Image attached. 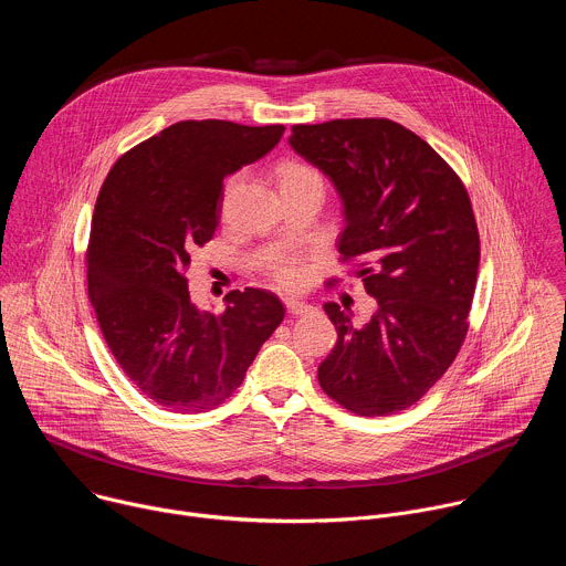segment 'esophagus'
I'll return each mask as SVG.
<instances>
[{
	"label": "esophagus",
	"mask_w": 566,
	"mask_h": 566,
	"mask_svg": "<svg viewBox=\"0 0 566 566\" xmlns=\"http://www.w3.org/2000/svg\"><path fill=\"white\" fill-rule=\"evenodd\" d=\"M286 308H289L293 315H308V313L315 311L308 302H302V300H295V297H289V300H286Z\"/></svg>",
	"instance_id": "obj_1"
}]
</instances>
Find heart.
Returning <instances> with one entry per match:
<instances>
[{
  "instance_id": "obj_1",
  "label": "heart",
  "mask_w": 566,
  "mask_h": 566,
  "mask_svg": "<svg viewBox=\"0 0 566 566\" xmlns=\"http://www.w3.org/2000/svg\"><path fill=\"white\" fill-rule=\"evenodd\" d=\"M311 181H322V177L317 175V170H313L311 166L302 164V160H286V164L280 166V190L282 192L293 190V188L304 186V184H311ZM234 184H237V177H232L228 181L226 195L234 188ZM273 273H275V280L282 286H297L302 282V277H304V269L295 260H280L273 266Z\"/></svg>"
}]
</instances>
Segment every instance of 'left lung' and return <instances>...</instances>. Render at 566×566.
I'll use <instances>...</instances> for the list:
<instances>
[{
	"mask_svg": "<svg viewBox=\"0 0 566 566\" xmlns=\"http://www.w3.org/2000/svg\"><path fill=\"white\" fill-rule=\"evenodd\" d=\"M289 145L325 175L343 203L338 253L363 260L376 300L365 325L327 302L338 332L317 380L360 417L406 410L446 374L465 332L479 269L468 192L415 132L387 118L295 125Z\"/></svg>",
	"mask_w": 566,
	"mask_h": 566,
	"instance_id": "left-lung-1",
	"label": "left lung"
}]
</instances>
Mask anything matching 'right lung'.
<instances>
[{
    "mask_svg": "<svg viewBox=\"0 0 566 566\" xmlns=\"http://www.w3.org/2000/svg\"><path fill=\"white\" fill-rule=\"evenodd\" d=\"M282 134L284 125L184 120L120 156L101 188L90 300L127 378L170 412L217 408L284 319L271 291H230L217 315L195 304L186 280L190 255L219 226L223 179L266 156Z\"/></svg>",
    "mask_w": 566,
    "mask_h": 566,
    "instance_id": "1",
    "label": "right lung"
}]
</instances>
